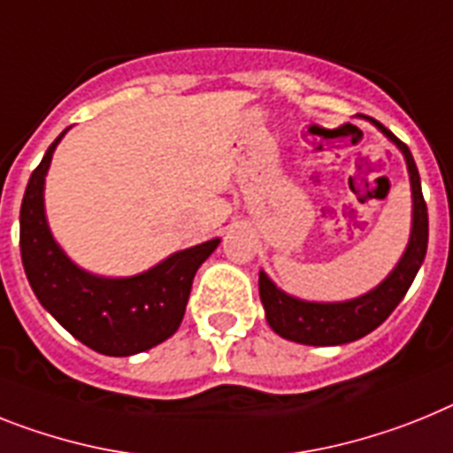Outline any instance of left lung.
I'll return each instance as SVG.
<instances>
[{
  "instance_id": "8db88e82",
  "label": "left lung",
  "mask_w": 453,
  "mask_h": 453,
  "mask_svg": "<svg viewBox=\"0 0 453 453\" xmlns=\"http://www.w3.org/2000/svg\"><path fill=\"white\" fill-rule=\"evenodd\" d=\"M403 153L408 173H411L412 188V229L411 241L405 247L403 257L396 268L365 296L346 300V303H307L300 297H293L270 281L268 274L258 273V296L265 309V320L280 337L288 342L304 343V346H342V343L355 342L366 337L376 330L380 323L388 320L396 304L411 288L417 270L424 264L428 245V211L426 201L421 195V180L417 165L412 160L411 149L394 137L382 123L369 119Z\"/></svg>"
}]
</instances>
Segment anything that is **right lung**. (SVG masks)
I'll return each instance as SVG.
<instances>
[{
	"label": "right lung",
	"instance_id": "right-lung-1",
	"mask_svg": "<svg viewBox=\"0 0 453 453\" xmlns=\"http://www.w3.org/2000/svg\"><path fill=\"white\" fill-rule=\"evenodd\" d=\"M59 134L32 172L20 206V254L38 303L77 342L96 353L126 357L144 353L179 330L199 265L219 238L172 254L134 277H98L75 265L57 245L45 219V173Z\"/></svg>",
	"mask_w": 453,
	"mask_h": 453
}]
</instances>
